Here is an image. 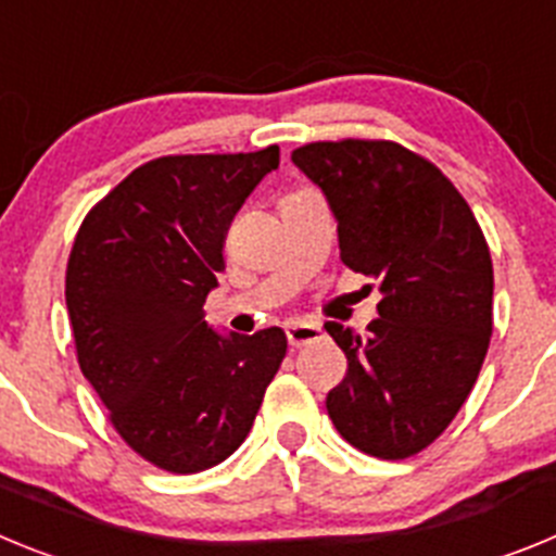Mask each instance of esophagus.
<instances>
[{"mask_svg":"<svg viewBox=\"0 0 556 556\" xmlns=\"http://www.w3.org/2000/svg\"><path fill=\"white\" fill-rule=\"evenodd\" d=\"M323 337V328L314 326V323H289L287 326V339L292 348L308 345V342H317Z\"/></svg>","mask_w":556,"mask_h":556,"instance_id":"1","label":"esophagus"}]
</instances>
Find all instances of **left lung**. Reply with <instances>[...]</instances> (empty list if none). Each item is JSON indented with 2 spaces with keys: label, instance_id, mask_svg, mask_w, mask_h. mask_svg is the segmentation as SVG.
I'll return each mask as SVG.
<instances>
[{
  "label": "left lung",
  "instance_id": "obj_1",
  "mask_svg": "<svg viewBox=\"0 0 556 556\" xmlns=\"http://www.w3.org/2000/svg\"><path fill=\"white\" fill-rule=\"evenodd\" d=\"M337 217L339 258L378 283L365 337L326 323L348 358L328 417L353 448L406 459L468 401L493 333V262L473 211L395 141H314L292 152Z\"/></svg>",
  "mask_w": 556,
  "mask_h": 556
}]
</instances>
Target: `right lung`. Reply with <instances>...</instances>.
<instances>
[{"mask_svg":"<svg viewBox=\"0 0 556 556\" xmlns=\"http://www.w3.org/2000/svg\"><path fill=\"white\" fill-rule=\"evenodd\" d=\"M281 150L164 155L88 211L66 267L83 376L113 429L169 473L228 459L253 429L287 333H217L203 303L225 269V233Z\"/></svg>","mask_w":556,"mask_h":556,"instance_id":"add662e5","label":"right lung"}]
</instances>
